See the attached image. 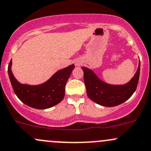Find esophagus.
<instances>
[{
	"mask_svg": "<svg viewBox=\"0 0 151 151\" xmlns=\"http://www.w3.org/2000/svg\"><path fill=\"white\" fill-rule=\"evenodd\" d=\"M81 63H82V61H76V62H75V65H76V66H80Z\"/></svg>",
	"mask_w": 151,
	"mask_h": 151,
	"instance_id": "obj_1",
	"label": "esophagus"
}]
</instances>
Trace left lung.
Listing matches in <instances>:
<instances>
[{"label":"left lung","mask_w":151,"mask_h":151,"mask_svg":"<svg viewBox=\"0 0 151 151\" xmlns=\"http://www.w3.org/2000/svg\"><path fill=\"white\" fill-rule=\"evenodd\" d=\"M84 71V81L88 96L93 102L106 106L113 107L123 104L133 95L139 81L140 62L135 74L129 82L124 85H111L101 80L92 69L82 66Z\"/></svg>","instance_id":"obj_1"}]
</instances>
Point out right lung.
<instances>
[{
    "mask_svg": "<svg viewBox=\"0 0 151 151\" xmlns=\"http://www.w3.org/2000/svg\"><path fill=\"white\" fill-rule=\"evenodd\" d=\"M12 66L11 60L8 73L14 93L22 103L37 109H49L62 101L65 96L66 83L74 69V65L71 64L57 71L43 83L32 85L19 82L13 74Z\"/></svg>",
    "mask_w": 151,
    "mask_h": 151,
    "instance_id": "right-lung-1",
    "label": "right lung"
}]
</instances>
